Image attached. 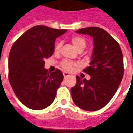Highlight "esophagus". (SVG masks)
<instances>
[{"label": "esophagus", "mask_w": 133, "mask_h": 133, "mask_svg": "<svg viewBox=\"0 0 133 133\" xmlns=\"http://www.w3.org/2000/svg\"><path fill=\"white\" fill-rule=\"evenodd\" d=\"M63 75H64V78H67V77L70 76V75H69L68 72H64V73H63Z\"/></svg>", "instance_id": "obj_1"}]
</instances>
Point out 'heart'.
I'll use <instances>...</instances> for the list:
<instances>
[{
  "label": "heart",
  "instance_id": "b5f03b06",
  "mask_svg": "<svg viewBox=\"0 0 133 133\" xmlns=\"http://www.w3.org/2000/svg\"><path fill=\"white\" fill-rule=\"evenodd\" d=\"M71 41L72 44L74 45V46L76 48L77 50H81V49H84L86 46V41L83 38L81 37H78V36H74L71 39ZM61 43L58 41L55 44V52H58L59 49L61 48ZM61 66L66 71H70L74 68L76 66V64H75L73 62H71L69 61H64L61 64Z\"/></svg>",
  "mask_w": 133,
  "mask_h": 133
}]
</instances>
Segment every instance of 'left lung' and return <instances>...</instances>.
<instances>
[{
	"label": "left lung",
	"instance_id": "1",
	"mask_svg": "<svg viewBox=\"0 0 133 133\" xmlns=\"http://www.w3.org/2000/svg\"><path fill=\"white\" fill-rule=\"evenodd\" d=\"M93 38V51L89 66L84 69L90 79L76 76V84L70 92L76 106L86 111H96L107 104L115 94L124 75L123 55L119 44L99 27L75 31Z\"/></svg>",
	"mask_w": 133,
	"mask_h": 133
}]
</instances>
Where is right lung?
Returning a JSON list of instances; mask_svg holds the SVG:
<instances>
[{"mask_svg":"<svg viewBox=\"0 0 133 133\" xmlns=\"http://www.w3.org/2000/svg\"><path fill=\"white\" fill-rule=\"evenodd\" d=\"M66 32L46 26L28 29L12 45L9 55V80L19 101L29 109L51 104L64 79L61 70L49 72L44 60L52 55L55 41Z\"/></svg>","mask_w":133,"mask_h":133,"instance_id":"obj_1","label":"right lung"}]
</instances>
